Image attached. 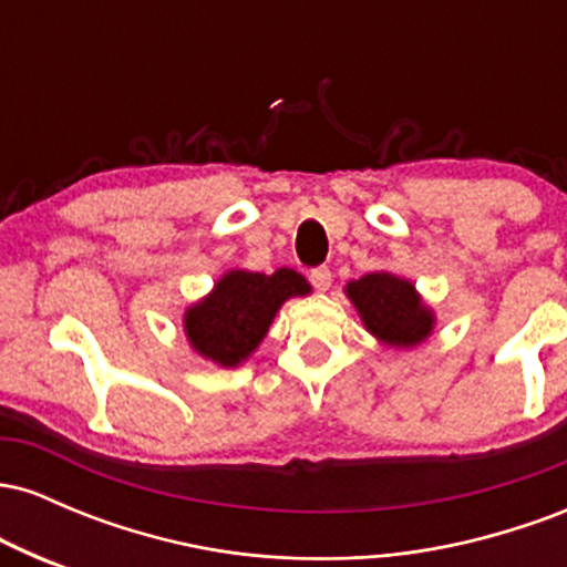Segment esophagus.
<instances>
[{
	"instance_id": "esophagus-1",
	"label": "esophagus",
	"mask_w": 567,
	"mask_h": 567,
	"mask_svg": "<svg viewBox=\"0 0 567 567\" xmlns=\"http://www.w3.org/2000/svg\"><path fill=\"white\" fill-rule=\"evenodd\" d=\"M309 282L315 285V290H330V285H333V275H330L328 266H317V269L309 271Z\"/></svg>"
}]
</instances>
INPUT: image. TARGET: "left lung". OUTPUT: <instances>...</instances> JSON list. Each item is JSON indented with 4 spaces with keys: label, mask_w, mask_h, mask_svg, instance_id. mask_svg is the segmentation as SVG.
I'll use <instances>...</instances> for the list:
<instances>
[{
    "label": "left lung",
    "mask_w": 567,
    "mask_h": 567,
    "mask_svg": "<svg viewBox=\"0 0 567 567\" xmlns=\"http://www.w3.org/2000/svg\"><path fill=\"white\" fill-rule=\"evenodd\" d=\"M349 301L360 311L362 324L381 343L396 349L419 347L434 330V311L421 301L419 290L408 279L373 271L347 285Z\"/></svg>",
    "instance_id": "obj_1"
}]
</instances>
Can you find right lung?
<instances>
[{
    "instance_id": "right-lung-1",
    "label": "right lung",
    "mask_w": 567,
    "mask_h": 567,
    "mask_svg": "<svg viewBox=\"0 0 567 567\" xmlns=\"http://www.w3.org/2000/svg\"><path fill=\"white\" fill-rule=\"evenodd\" d=\"M306 292H311V285L292 269H277L275 275L226 271L216 288L186 309L188 343L205 360L220 368H237L269 333L279 306Z\"/></svg>"
}]
</instances>
